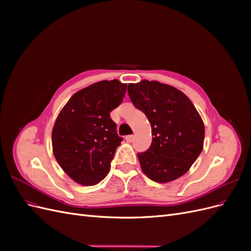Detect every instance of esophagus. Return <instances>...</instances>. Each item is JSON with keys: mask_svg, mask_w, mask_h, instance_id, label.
<instances>
[{"mask_svg": "<svg viewBox=\"0 0 251 251\" xmlns=\"http://www.w3.org/2000/svg\"><path fill=\"white\" fill-rule=\"evenodd\" d=\"M133 139H134V136H133V135H127V136H126V140L127 142H132Z\"/></svg>", "mask_w": 251, "mask_h": 251, "instance_id": "34e87169", "label": "esophagus"}]
</instances>
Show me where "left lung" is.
Wrapping results in <instances>:
<instances>
[{"mask_svg": "<svg viewBox=\"0 0 251 251\" xmlns=\"http://www.w3.org/2000/svg\"><path fill=\"white\" fill-rule=\"evenodd\" d=\"M127 93L151 126L150 149L137 154L144 175L158 183L183 176L201 154L205 135L191 100L175 87L147 79L130 83Z\"/></svg>", "mask_w": 251, "mask_h": 251, "instance_id": "left-lung-1", "label": "left lung"}]
</instances>
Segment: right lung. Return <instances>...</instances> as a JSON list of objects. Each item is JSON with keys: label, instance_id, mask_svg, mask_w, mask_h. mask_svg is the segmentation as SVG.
I'll return each instance as SVG.
<instances>
[{"label": "right lung", "instance_id": "right-lung-1", "mask_svg": "<svg viewBox=\"0 0 251 251\" xmlns=\"http://www.w3.org/2000/svg\"><path fill=\"white\" fill-rule=\"evenodd\" d=\"M126 83L101 80L75 93L52 128V149L60 168L76 183L95 185L110 172L123 138L110 112L123 101Z\"/></svg>", "mask_w": 251, "mask_h": 251}]
</instances>
